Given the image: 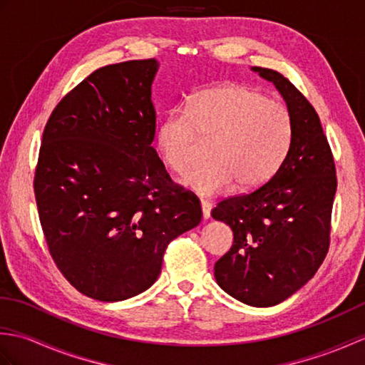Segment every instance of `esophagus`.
Here are the masks:
<instances>
[{
    "instance_id": "esophagus-1",
    "label": "esophagus",
    "mask_w": 365,
    "mask_h": 365,
    "mask_svg": "<svg viewBox=\"0 0 365 365\" xmlns=\"http://www.w3.org/2000/svg\"><path fill=\"white\" fill-rule=\"evenodd\" d=\"M200 208H202V218L208 220L210 218V212H212V204L208 200H200Z\"/></svg>"
}]
</instances>
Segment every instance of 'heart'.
I'll list each match as a JSON object with an SVG mask.
<instances>
[{"mask_svg": "<svg viewBox=\"0 0 365 365\" xmlns=\"http://www.w3.org/2000/svg\"><path fill=\"white\" fill-rule=\"evenodd\" d=\"M287 106L243 84H221L192 94L185 111L161 119L155 144L165 165L183 173L195 158L197 138L210 139L205 165L182 177V185L200 196L234 187L250 191L274 175L292 143Z\"/></svg>", "mask_w": 365, "mask_h": 365, "instance_id": "heart-1", "label": "heart"}]
</instances>
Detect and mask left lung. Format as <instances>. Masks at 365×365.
Instances as JSON below:
<instances>
[{"instance_id": "left-lung-1", "label": "left lung", "mask_w": 365, "mask_h": 365, "mask_svg": "<svg viewBox=\"0 0 365 365\" xmlns=\"http://www.w3.org/2000/svg\"><path fill=\"white\" fill-rule=\"evenodd\" d=\"M274 84L292 115V143L276 174L250 195L212 210L234 232L230 251L215 263V279L232 298L269 307L309 282L329 246L337 188L336 166L319 114L279 72L251 67Z\"/></svg>"}]
</instances>
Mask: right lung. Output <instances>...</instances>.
<instances>
[{"instance_id":"1","label":"right lung","mask_w":365,"mask_h":365,"mask_svg":"<svg viewBox=\"0 0 365 365\" xmlns=\"http://www.w3.org/2000/svg\"><path fill=\"white\" fill-rule=\"evenodd\" d=\"M157 59L98 68L46 122L34 177L51 257L76 290L98 301L143 293L163 255L202 218L152 147Z\"/></svg>"}]
</instances>
